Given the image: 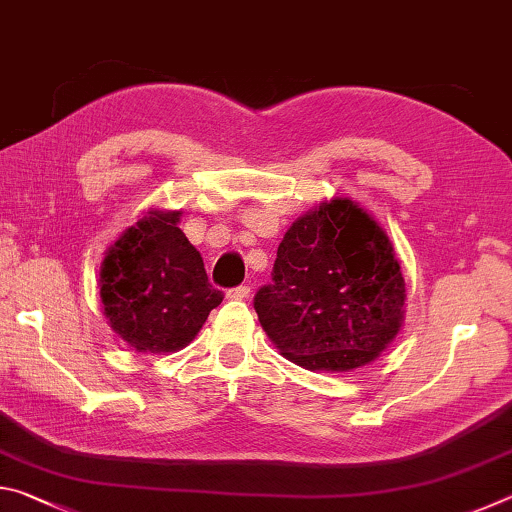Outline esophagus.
Returning a JSON list of instances; mask_svg holds the SVG:
<instances>
[{
  "label": "esophagus",
  "instance_id": "34e87169",
  "mask_svg": "<svg viewBox=\"0 0 512 512\" xmlns=\"http://www.w3.org/2000/svg\"><path fill=\"white\" fill-rule=\"evenodd\" d=\"M250 296V287H235L228 291V298L230 300H246Z\"/></svg>",
  "mask_w": 512,
  "mask_h": 512
}]
</instances>
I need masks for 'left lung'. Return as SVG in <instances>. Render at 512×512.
<instances>
[{
  "instance_id": "1",
  "label": "left lung",
  "mask_w": 512,
  "mask_h": 512,
  "mask_svg": "<svg viewBox=\"0 0 512 512\" xmlns=\"http://www.w3.org/2000/svg\"><path fill=\"white\" fill-rule=\"evenodd\" d=\"M406 289L391 239L348 196L298 216L284 232L273 284L255 311L273 345L307 370L368 366L404 323Z\"/></svg>"
}]
</instances>
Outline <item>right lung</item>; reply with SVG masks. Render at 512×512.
I'll list each match as a JSON object with an SVG mask.
<instances>
[{
    "label": "right lung",
    "instance_id": "1",
    "mask_svg": "<svg viewBox=\"0 0 512 512\" xmlns=\"http://www.w3.org/2000/svg\"><path fill=\"white\" fill-rule=\"evenodd\" d=\"M180 210L149 207L106 250L99 298L108 325L135 352L187 348L223 293L207 282L203 257L178 228Z\"/></svg>",
    "mask_w": 512,
    "mask_h": 512
}]
</instances>
